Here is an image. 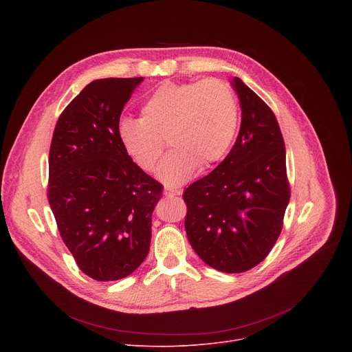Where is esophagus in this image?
<instances>
[{
    "label": "esophagus",
    "mask_w": 352,
    "mask_h": 352,
    "mask_svg": "<svg viewBox=\"0 0 352 352\" xmlns=\"http://www.w3.org/2000/svg\"><path fill=\"white\" fill-rule=\"evenodd\" d=\"M164 196H167V197H173V196H177V195H179V192L178 190H173V189H164Z\"/></svg>",
    "instance_id": "esophagus-1"
}]
</instances>
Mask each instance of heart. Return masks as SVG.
I'll use <instances>...</instances> for the list:
<instances>
[{"label": "heart", "mask_w": 352, "mask_h": 352, "mask_svg": "<svg viewBox=\"0 0 352 352\" xmlns=\"http://www.w3.org/2000/svg\"><path fill=\"white\" fill-rule=\"evenodd\" d=\"M239 117L234 89L220 79L166 82L147 96L140 120L124 118L117 128L121 147L142 171H153L164 142L171 153L160 163L157 177L179 186L197 170H208L227 155Z\"/></svg>", "instance_id": "b5f03b06"}]
</instances>
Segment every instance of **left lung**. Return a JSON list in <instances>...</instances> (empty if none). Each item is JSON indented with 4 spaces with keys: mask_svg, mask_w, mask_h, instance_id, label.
<instances>
[{
    "mask_svg": "<svg viewBox=\"0 0 352 352\" xmlns=\"http://www.w3.org/2000/svg\"><path fill=\"white\" fill-rule=\"evenodd\" d=\"M231 86L242 111L239 133L227 157L185 189V230L206 265L242 273L259 265L276 243L289 185L276 116L239 78Z\"/></svg>",
    "mask_w": 352,
    "mask_h": 352,
    "instance_id": "left-lung-1",
    "label": "left lung"
}]
</instances>
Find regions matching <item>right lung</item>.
I'll list each match as a JSON object with an SVG mask.
<instances>
[{"label":"right lung","mask_w":352,"mask_h":352,"mask_svg":"<svg viewBox=\"0 0 352 352\" xmlns=\"http://www.w3.org/2000/svg\"><path fill=\"white\" fill-rule=\"evenodd\" d=\"M143 78L90 82L60 116L48 157V204L79 269L97 281L133 273L148 254L163 185L138 168L117 136Z\"/></svg>","instance_id":"obj_1"}]
</instances>
